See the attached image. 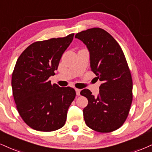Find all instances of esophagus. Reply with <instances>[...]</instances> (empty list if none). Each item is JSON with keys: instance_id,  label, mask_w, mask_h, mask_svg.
Returning a JSON list of instances; mask_svg holds the SVG:
<instances>
[{"instance_id": "esophagus-1", "label": "esophagus", "mask_w": 152, "mask_h": 152, "mask_svg": "<svg viewBox=\"0 0 152 152\" xmlns=\"http://www.w3.org/2000/svg\"><path fill=\"white\" fill-rule=\"evenodd\" d=\"M76 92V95L77 96H80V92H81V89H78V88H76L75 89Z\"/></svg>"}]
</instances>
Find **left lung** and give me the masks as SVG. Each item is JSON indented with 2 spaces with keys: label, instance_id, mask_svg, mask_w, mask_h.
<instances>
[{
  "label": "left lung",
  "instance_id": "obj_1",
  "mask_svg": "<svg viewBox=\"0 0 152 152\" xmlns=\"http://www.w3.org/2000/svg\"><path fill=\"white\" fill-rule=\"evenodd\" d=\"M75 37L86 45L91 71L96 81H101L97 97L88 89L80 93L88 100L83 110L86 124L98 132L116 130L127 119L132 102V79L125 54L116 40L99 27L82 31Z\"/></svg>",
  "mask_w": 152,
  "mask_h": 152
}]
</instances>
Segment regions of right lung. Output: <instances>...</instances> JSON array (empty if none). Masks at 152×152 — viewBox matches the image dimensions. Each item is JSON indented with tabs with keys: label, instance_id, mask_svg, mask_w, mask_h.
Instances as JSON below:
<instances>
[{
	"label": "right lung",
	"instance_id": "1",
	"mask_svg": "<svg viewBox=\"0 0 152 152\" xmlns=\"http://www.w3.org/2000/svg\"><path fill=\"white\" fill-rule=\"evenodd\" d=\"M65 37L35 42L18 58L12 74V89L18 113L31 128L52 132L61 128L76 97L71 87L51 83L62 54L74 39Z\"/></svg>",
	"mask_w": 152,
	"mask_h": 152
}]
</instances>
